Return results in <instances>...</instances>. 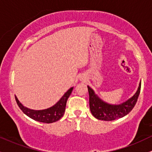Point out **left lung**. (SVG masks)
<instances>
[{"mask_svg":"<svg viewBox=\"0 0 152 152\" xmlns=\"http://www.w3.org/2000/svg\"><path fill=\"white\" fill-rule=\"evenodd\" d=\"M141 83L139 84L136 93L131 98L120 105H110L98 98L94 91L87 87L89 96V108L92 114L100 120L113 121L126 116L132 111L140 95Z\"/></svg>","mask_w":152,"mask_h":152,"instance_id":"left-lung-1","label":"left lung"}]
</instances>
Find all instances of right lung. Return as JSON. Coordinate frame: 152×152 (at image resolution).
Here are the masks:
<instances>
[{
    "label": "right lung",
    "instance_id": "1",
    "mask_svg": "<svg viewBox=\"0 0 152 152\" xmlns=\"http://www.w3.org/2000/svg\"><path fill=\"white\" fill-rule=\"evenodd\" d=\"M72 91H73V87L68 89L55 105H53L51 108H47V109L39 110V111H36V110H32L26 108V107L23 106L21 104V103H20V101L16 96L15 99L17 105L22 110V112L28 116H29L30 118L40 122L52 123L57 122L63 117L65 111L67 100L71 95Z\"/></svg>",
    "mask_w": 152,
    "mask_h": 152
}]
</instances>
